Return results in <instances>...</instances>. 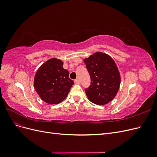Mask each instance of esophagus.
I'll list each match as a JSON object with an SVG mask.
<instances>
[{
	"instance_id": "1",
	"label": "esophagus",
	"mask_w": 157,
	"mask_h": 157,
	"mask_svg": "<svg viewBox=\"0 0 157 157\" xmlns=\"http://www.w3.org/2000/svg\"><path fill=\"white\" fill-rule=\"evenodd\" d=\"M80 80L78 79V78H76L75 80V83H76V84H79L80 83Z\"/></svg>"
}]
</instances>
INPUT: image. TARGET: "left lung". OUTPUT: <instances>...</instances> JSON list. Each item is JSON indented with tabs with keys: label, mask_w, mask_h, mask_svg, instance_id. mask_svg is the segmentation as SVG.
Returning <instances> with one entry per match:
<instances>
[{
	"label": "left lung",
	"mask_w": 157,
	"mask_h": 157,
	"mask_svg": "<svg viewBox=\"0 0 157 157\" xmlns=\"http://www.w3.org/2000/svg\"><path fill=\"white\" fill-rule=\"evenodd\" d=\"M84 62L91 79L90 86L85 89L88 99L100 105L113 100L120 87L121 75L111 57L96 52Z\"/></svg>",
	"instance_id": "obj_1"
}]
</instances>
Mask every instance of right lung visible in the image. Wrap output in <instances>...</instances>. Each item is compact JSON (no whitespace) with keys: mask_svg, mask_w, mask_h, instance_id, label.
Listing matches in <instances>:
<instances>
[{"mask_svg":"<svg viewBox=\"0 0 157 157\" xmlns=\"http://www.w3.org/2000/svg\"><path fill=\"white\" fill-rule=\"evenodd\" d=\"M63 65L61 60L52 58L36 71L34 87L42 100L47 103L58 104L64 100L74 84Z\"/></svg>","mask_w":157,"mask_h":157,"instance_id":"1","label":"right lung"}]
</instances>
